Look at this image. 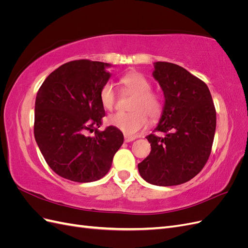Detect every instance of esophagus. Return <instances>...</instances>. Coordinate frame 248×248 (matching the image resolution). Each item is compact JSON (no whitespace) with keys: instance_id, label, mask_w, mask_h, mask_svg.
Returning <instances> with one entry per match:
<instances>
[{"instance_id":"esophagus-1","label":"esophagus","mask_w":248,"mask_h":248,"mask_svg":"<svg viewBox=\"0 0 248 248\" xmlns=\"http://www.w3.org/2000/svg\"><path fill=\"white\" fill-rule=\"evenodd\" d=\"M136 140V139H134V138H131V137H124V141L125 142H129V141H132V140Z\"/></svg>"}]
</instances>
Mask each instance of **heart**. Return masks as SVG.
Segmentation results:
<instances>
[{"label": "heart", "mask_w": 248, "mask_h": 248, "mask_svg": "<svg viewBox=\"0 0 248 248\" xmlns=\"http://www.w3.org/2000/svg\"><path fill=\"white\" fill-rule=\"evenodd\" d=\"M125 91L134 94L129 112H116L108 118V123L123 132L126 137H136L151 120L158 119L163 110V100L160 94L151 90V82L141 73L130 71L120 78ZM117 93L111 82L104 84L99 92V99L106 109L115 107Z\"/></svg>", "instance_id": "heart-1"}]
</instances>
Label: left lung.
Segmentation results:
<instances>
[{"label":"left lung","instance_id":"8db88e82","mask_svg":"<svg viewBox=\"0 0 248 248\" xmlns=\"http://www.w3.org/2000/svg\"><path fill=\"white\" fill-rule=\"evenodd\" d=\"M153 78L164 95L162 114L154 130L164 137H146L151 152L138 168L150 184L179 185L197 176L211 153L216 128L214 103L205 82L181 66L156 62Z\"/></svg>","mask_w":248,"mask_h":248}]
</instances>
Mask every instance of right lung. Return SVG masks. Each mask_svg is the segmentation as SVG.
<instances>
[{"instance_id":"obj_1","label":"right lung","mask_w":248,"mask_h":248,"mask_svg":"<svg viewBox=\"0 0 248 248\" xmlns=\"http://www.w3.org/2000/svg\"><path fill=\"white\" fill-rule=\"evenodd\" d=\"M110 64L77 60L60 66L43 81L35 101L34 136L56 174L74 182L101 179L124 141L114 126L98 130L106 116L99 99ZM95 131L94 136L90 132Z\"/></svg>"}]
</instances>
